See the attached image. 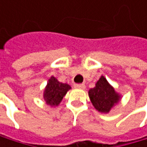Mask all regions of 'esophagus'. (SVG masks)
I'll use <instances>...</instances> for the list:
<instances>
[{
	"label": "esophagus",
	"instance_id": "obj_1",
	"mask_svg": "<svg viewBox=\"0 0 147 147\" xmlns=\"http://www.w3.org/2000/svg\"><path fill=\"white\" fill-rule=\"evenodd\" d=\"M75 87L78 88V89H84V88H86V84H76Z\"/></svg>",
	"mask_w": 147,
	"mask_h": 147
}]
</instances>
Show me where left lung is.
<instances>
[{
    "label": "left lung",
    "instance_id": "left-lung-1",
    "mask_svg": "<svg viewBox=\"0 0 147 147\" xmlns=\"http://www.w3.org/2000/svg\"><path fill=\"white\" fill-rule=\"evenodd\" d=\"M88 93L94 108L102 113H109L120 99V96L103 76L97 81L95 87L89 90Z\"/></svg>",
    "mask_w": 147,
    "mask_h": 147
}]
</instances>
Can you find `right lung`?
<instances>
[{
    "label": "right lung",
    "instance_id": "obj_1",
    "mask_svg": "<svg viewBox=\"0 0 147 147\" xmlns=\"http://www.w3.org/2000/svg\"><path fill=\"white\" fill-rule=\"evenodd\" d=\"M70 88L68 84L60 83L55 77H51L44 92V100L51 107L57 106Z\"/></svg>",
    "mask_w": 147,
    "mask_h": 147
}]
</instances>
